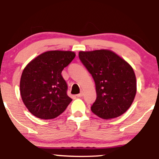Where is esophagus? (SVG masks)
I'll list each match as a JSON object with an SVG mask.
<instances>
[{"mask_svg":"<svg viewBox=\"0 0 159 159\" xmlns=\"http://www.w3.org/2000/svg\"><path fill=\"white\" fill-rule=\"evenodd\" d=\"M83 96H84V92H83V91H81V92L79 94L77 95V97H82Z\"/></svg>","mask_w":159,"mask_h":159,"instance_id":"obj_1","label":"esophagus"}]
</instances>
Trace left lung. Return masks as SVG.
I'll return each mask as SVG.
<instances>
[{
    "mask_svg": "<svg viewBox=\"0 0 159 159\" xmlns=\"http://www.w3.org/2000/svg\"><path fill=\"white\" fill-rule=\"evenodd\" d=\"M92 75L96 99L91 111L104 120L121 116L131 107L137 92L136 76L132 66L108 49L78 53Z\"/></svg>",
    "mask_w": 159,
    "mask_h": 159,
    "instance_id": "left-lung-1",
    "label": "left lung"
}]
</instances>
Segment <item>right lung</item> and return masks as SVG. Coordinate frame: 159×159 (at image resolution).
<instances>
[{
	"mask_svg": "<svg viewBox=\"0 0 159 159\" xmlns=\"http://www.w3.org/2000/svg\"><path fill=\"white\" fill-rule=\"evenodd\" d=\"M75 57L71 51H48L29 62L20 79V94L27 110L39 119L56 118L72 98L66 94L63 69Z\"/></svg>",
	"mask_w": 159,
	"mask_h": 159,
	"instance_id": "obj_1",
	"label": "right lung"
}]
</instances>
